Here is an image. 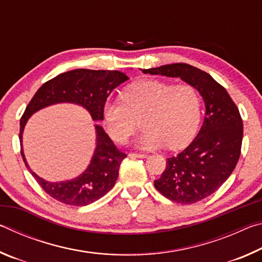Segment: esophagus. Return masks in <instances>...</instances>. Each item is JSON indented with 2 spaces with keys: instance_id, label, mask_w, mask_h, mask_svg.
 Listing matches in <instances>:
<instances>
[{
  "instance_id": "34e87169",
  "label": "esophagus",
  "mask_w": 262,
  "mask_h": 262,
  "mask_svg": "<svg viewBox=\"0 0 262 262\" xmlns=\"http://www.w3.org/2000/svg\"><path fill=\"white\" fill-rule=\"evenodd\" d=\"M130 158H145L147 157V155L144 154H136V152H130L129 155H128Z\"/></svg>"
}]
</instances>
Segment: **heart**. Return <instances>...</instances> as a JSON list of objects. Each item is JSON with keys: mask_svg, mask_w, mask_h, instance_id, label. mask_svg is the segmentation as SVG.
<instances>
[{"mask_svg": "<svg viewBox=\"0 0 262 262\" xmlns=\"http://www.w3.org/2000/svg\"><path fill=\"white\" fill-rule=\"evenodd\" d=\"M201 100L189 84H173L144 79L128 86L122 99L108 100L104 119L110 135L117 142L126 141L140 126L144 132L136 140L142 149L183 148L196 133Z\"/></svg>", "mask_w": 262, "mask_h": 262, "instance_id": "1", "label": "heart"}]
</instances>
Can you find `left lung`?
<instances>
[{
    "label": "left lung",
    "mask_w": 262,
    "mask_h": 262,
    "mask_svg": "<svg viewBox=\"0 0 262 262\" xmlns=\"http://www.w3.org/2000/svg\"><path fill=\"white\" fill-rule=\"evenodd\" d=\"M142 73L180 77L202 96L206 117L198 136L184 151L167 158L154 185L168 200L192 205L215 193L236 167L241 156L243 120L227 90L209 74L187 63L142 69Z\"/></svg>",
    "instance_id": "1"
}]
</instances>
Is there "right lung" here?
Returning <instances> with one entry per match:
<instances>
[{"instance_id":"1","label":"right lung","mask_w":262,"mask_h":262,"mask_svg":"<svg viewBox=\"0 0 262 262\" xmlns=\"http://www.w3.org/2000/svg\"><path fill=\"white\" fill-rule=\"evenodd\" d=\"M127 79H129L128 76L118 70H70L43 83L26 106L20 119L19 129L21 157L38 184L53 199L64 205L78 207L99 200L113 188L120 164L127 155L118 150L103 127L95 125L96 149L86 170L72 180L51 183L35 174L25 159L21 139L29 118L50 105L72 103L85 108L91 114L92 120L101 121L104 119V106L107 97Z\"/></svg>"}]
</instances>
